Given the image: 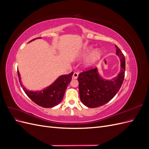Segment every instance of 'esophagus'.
I'll use <instances>...</instances> for the list:
<instances>
[{"instance_id": "obj_1", "label": "esophagus", "mask_w": 149, "mask_h": 149, "mask_svg": "<svg viewBox=\"0 0 149 149\" xmlns=\"http://www.w3.org/2000/svg\"><path fill=\"white\" fill-rule=\"evenodd\" d=\"M78 77V73H76V72H74L73 74V78L74 79H77Z\"/></svg>"}]
</instances>
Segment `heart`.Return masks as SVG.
I'll return each mask as SVG.
<instances>
[{"label": "heart", "mask_w": 149, "mask_h": 149, "mask_svg": "<svg viewBox=\"0 0 149 149\" xmlns=\"http://www.w3.org/2000/svg\"><path fill=\"white\" fill-rule=\"evenodd\" d=\"M93 50V47H88L84 48L83 50L78 55L77 58L78 60H83L86 57H88L90 54L92 53L91 55L88 57L86 61L84 63V66L86 68H89L94 65L96 63L101 60V58L102 56V53L101 50L98 49H94L93 52H92Z\"/></svg>", "instance_id": "1"}]
</instances>
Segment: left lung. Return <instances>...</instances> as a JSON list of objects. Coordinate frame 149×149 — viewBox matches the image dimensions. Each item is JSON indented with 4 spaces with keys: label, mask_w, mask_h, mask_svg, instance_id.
<instances>
[{
    "label": "left lung",
    "mask_w": 149,
    "mask_h": 149,
    "mask_svg": "<svg viewBox=\"0 0 149 149\" xmlns=\"http://www.w3.org/2000/svg\"><path fill=\"white\" fill-rule=\"evenodd\" d=\"M115 46L121 68L117 77L111 80L103 79L97 68L83 71L78 75L79 97L86 106L95 108L104 105L115 96L123 84L125 70V57L120 49Z\"/></svg>",
    "instance_id": "obj_1"
}]
</instances>
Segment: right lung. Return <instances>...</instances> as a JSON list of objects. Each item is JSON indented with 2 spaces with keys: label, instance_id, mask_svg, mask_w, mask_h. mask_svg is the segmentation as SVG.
I'll list each match as a JSON object with an SVG mask.
<instances>
[{
  "label": "right lung",
  "instance_id": "1",
  "mask_svg": "<svg viewBox=\"0 0 149 149\" xmlns=\"http://www.w3.org/2000/svg\"><path fill=\"white\" fill-rule=\"evenodd\" d=\"M37 38H40V37ZM35 39L36 38L33 39L30 42ZM17 73L21 86L23 88L25 94L30 100L40 106L49 108L58 105L61 102L68 85L70 84L71 81L73 72H71L68 74L60 76L50 86L39 91H31L26 89L22 84L20 73L18 70Z\"/></svg>",
  "mask_w": 149,
  "mask_h": 149
}]
</instances>
